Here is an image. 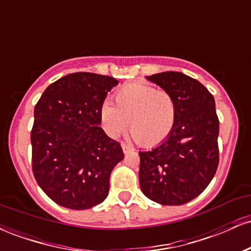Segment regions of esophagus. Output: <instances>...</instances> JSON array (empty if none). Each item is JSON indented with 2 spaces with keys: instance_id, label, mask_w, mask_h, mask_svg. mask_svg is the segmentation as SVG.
Segmentation results:
<instances>
[{
  "instance_id": "obj_1",
  "label": "esophagus",
  "mask_w": 251,
  "mask_h": 251,
  "mask_svg": "<svg viewBox=\"0 0 251 251\" xmlns=\"http://www.w3.org/2000/svg\"><path fill=\"white\" fill-rule=\"evenodd\" d=\"M122 149H123V152H124V153H125V154H127L128 152L132 151V149L128 148V146L126 145V144H124V143L122 144Z\"/></svg>"
}]
</instances>
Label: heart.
<instances>
[{
    "label": "heart",
    "instance_id": "heart-1",
    "mask_svg": "<svg viewBox=\"0 0 251 251\" xmlns=\"http://www.w3.org/2000/svg\"><path fill=\"white\" fill-rule=\"evenodd\" d=\"M102 127L109 137L117 138L127 128L134 140L146 148L168 139L177 120L174 97L150 85L131 83L114 94V106L102 103L100 109Z\"/></svg>",
    "mask_w": 251,
    "mask_h": 251
}]
</instances>
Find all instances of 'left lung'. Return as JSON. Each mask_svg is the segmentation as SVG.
<instances>
[{
  "label": "left lung",
  "instance_id": "obj_1",
  "mask_svg": "<svg viewBox=\"0 0 251 251\" xmlns=\"http://www.w3.org/2000/svg\"><path fill=\"white\" fill-rule=\"evenodd\" d=\"M174 97L177 120L168 139L139 152L143 194L162 205H181L200 196L218 166L220 122L212 94L180 72L146 76Z\"/></svg>",
  "mask_w": 251,
  "mask_h": 251
}]
</instances>
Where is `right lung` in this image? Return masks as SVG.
Here are the masks:
<instances>
[{
	"label": "right lung",
	"mask_w": 251,
	"mask_h": 251,
	"mask_svg": "<svg viewBox=\"0 0 251 251\" xmlns=\"http://www.w3.org/2000/svg\"><path fill=\"white\" fill-rule=\"evenodd\" d=\"M118 83L100 74H68L48 86L34 108V177L63 208L91 209L108 196L109 176L124 153L100 127V109Z\"/></svg>",
	"instance_id": "right-lung-1"
}]
</instances>
